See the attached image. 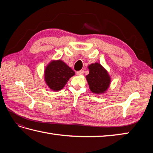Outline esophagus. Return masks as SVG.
<instances>
[{
  "mask_svg": "<svg viewBox=\"0 0 153 153\" xmlns=\"http://www.w3.org/2000/svg\"><path fill=\"white\" fill-rule=\"evenodd\" d=\"M84 73V70H81L79 71H76V74L78 75V76H81V75H83Z\"/></svg>",
  "mask_w": 153,
  "mask_h": 153,
  "instance_id": "1",
  "label": "esophagus"
}]
</instances>
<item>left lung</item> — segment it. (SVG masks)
Wrapping results in <instances>:
<instances>
[{
    "mask_svg": "<svg viewBox=\"0 0 153 153\" xmlns=\"http://www.w3.org/2000/svg\"><path fill=\"white\" fill-rule=\"evenodd\" d=\"M88 68L89 73L86 79L90 90L96 94L105 93L110 84V77L107 71L99 63L91 64Z\"/></svg>",
    "mask_w": 153,
    "mask_h": 153,
    "instance_id": "left-lung-1",
    "label": "left lung"
}]
</instances>
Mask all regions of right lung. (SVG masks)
I'll return each instance as SVG.
<instances>
[{"instance_id":"1","label":"right lung","mask_w":153,"mask_h":153,"mask_svg":"<svg viewBox=\"0 0 153 153\" xmlns=\"http://www.w3.org/2000/svg\"><path fill=\"white\" fill-rule=\"evenodd\" d=\"M75 71L62 60H53L45 70V81L50 89L57 91L65 86Z\"/></svg>"}]
</instances>
